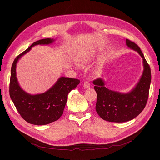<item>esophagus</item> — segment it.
Here are the masks:
<instances>
[{
    "mask_svg": "<svg viewBox=\"0 0 160 160\" xmlns=\"http://www.w3.org/2000/svg\"><path fill=\"white\" fill-rule=\"evenodd\" d=\"M83 87L85 88H89L90 87V83L88 82H85L84 83H83Z\"/></svg>",
    "mask_w": 160,
    "mask_h": 160,
    "instance_id": "1",
    "label": "esophagus"
}]
</instances>
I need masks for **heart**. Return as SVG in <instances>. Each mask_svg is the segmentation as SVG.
<instances>
[{
  "label": "heart",
  "mask_w": 160,
  "mask_h": 160,
  "mask_svg": "<svg viewBox=\"0 0 160 160\" xmlns=\"http://www.w3.org/2000/svg\"><path fill=\"white\" fill-rule=\"evenodd\" d=\"M90 59H91V57H89V56L88 57H85V58H83L81 59L80 62L82 64H87V62H88L90 61Z\"/></svg>",
  "instance_id": "obj_1"
}]
</instances>
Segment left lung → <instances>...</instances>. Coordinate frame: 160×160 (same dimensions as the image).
<instances>
[{"label": "left lung", "instance_id": "left-lung-1", "mask_svg": "<svg viewBox=\"0 0 160 160\" xmlns=\"http://www.w3.org/2000/svg\"><path fill=\"white\" fill-rule=\"evenodd\" d=\"M126 45L142 58L143 72L135 87L130 92L122 93L106 87L101 78L93 82L98 95L96 112L102 119L110 122L122 123L133 120L144 109L148 99L151 80L149 65L138 45L128 39Z\"/></svg>", "mask_w": 160, "mask_h": 160}]
</instances>
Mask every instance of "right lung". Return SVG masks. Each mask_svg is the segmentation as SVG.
I'll list each match as a JSON object with an SVG mask.
<instances>
[{
	"mask_svg": "<svg viewBox=\"0 0 160 160\" xmlns=\"http://www.w3.org/2000/svg\"><path fill=\"white\" fill-rule=\"evenodd\" d=\"M55 39L44 38L37 40L14 59L11 70L9 94L21 117L28 123L43 125L58 120L62 115L68 95L79 83L80 80L64 77H60L45 92L31 94L22 89L16 77V65L21 58L37 45H49Z\"/></svg>",
	"mask_w": 160,
	"mask_h": 160,
	"instance_id": "obj_1",
	"label": "right lung"
}]
</instances>
